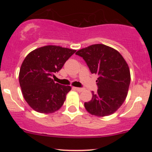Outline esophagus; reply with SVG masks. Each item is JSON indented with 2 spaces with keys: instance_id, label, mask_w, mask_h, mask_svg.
I'll return each instance as SVG.
<instances>
[{
  "instance_id": "obj_1",
  "label": "esophagus",
  "mask_w": 152,
  "mask_h": 152,
  "mask_svg": "<svg viewBox=\"0 0 152 152\" xmlns=\"http://www.w3.org/2000/svg\"><path fill=\"white\" fill-rule=\"evenodd\" d=\"M74 89L77 91H78V92H81V91H83V88H78V87H74Z\"/></svg>"
}]
</instances>
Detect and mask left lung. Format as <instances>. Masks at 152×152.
<instances>
[{
    "label": "left lung",
    "instance_id": "obj_1",
    "mask_svg": "<svg viewBox=\"0 0 152 152\" xmlns=\"http://www.w3.org/2000/svg\"><path fill=\"white\" fill-rule=\"evenodd\" d=\"M91 74L99 76L98 90L85 102L91 114L106 116L114 114L122 105L128 94L131 75L128 64L118 50L104 44H94L78 50Z\"/></svg>",
    "mask_w": 152,
    "mask_h": 152
}]
</instances>
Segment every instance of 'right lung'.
Masks as SVG:
<instances>
[{"label": "right lung", "mask_w": 152, "mask_h": 152, "mask_svg": "<svg viewBox=\"0 0 152 152\" xmlns=\"http://www.w3.org/2000/svg\"><path fill=\"white\" fill-rule=\"evenodd\" d=\"M76 51L50 45L26 56L20 66L19 83L26 102L33 109L50 114L61 107L71 87L55 83L52 77Z\"/></svg>", "instance_id": "1"}]
</instances>
